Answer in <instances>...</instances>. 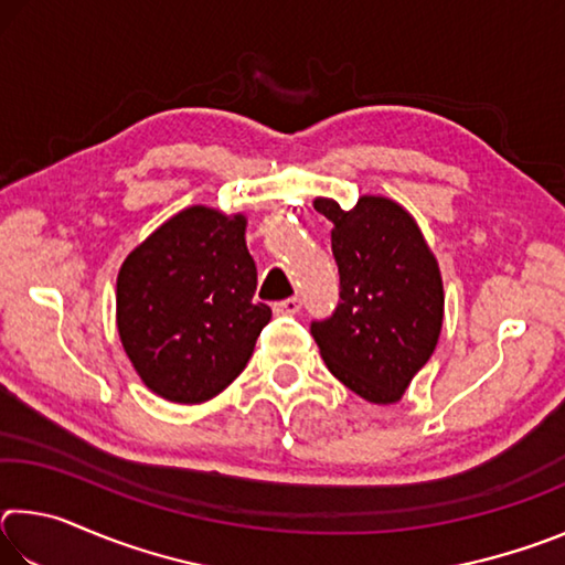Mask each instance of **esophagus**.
I'll return each instance as SVG.
<instances>
[{"label": "esophagus", "instance_id": "1", "mask_svg": "<svg viewBox=\"0 0 565 565\" xmlns=\"http://www.w3.org/2000/svg\"><path fill=\"white\" fill-rule=\"evenodd\" d=\"M299 309H301L299 296H291V299H284V301L274 303V311L281 313V317H291V313H299Z\"/></svg>", "mask_w": 565, "mask_h": 565}]
</instances>
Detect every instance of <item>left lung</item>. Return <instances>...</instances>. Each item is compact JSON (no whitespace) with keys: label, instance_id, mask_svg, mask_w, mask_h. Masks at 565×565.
Returning <instances> with one entry per match:
<instances>
[{"label":"left lung","instance_id":"left-lung-1","mask_svg":"<svg viewBox=\"0 0 565 565\" xmlns=\"http://www.w3.org/2000/svg\"><path fill=\"white\" fill-rule=\"evenodd\" d=\"M313 209L333 224L341 303L311 323L329 371L371 404H396L431 359L444 323L438 262L404 206L361 196L343 212L319 196Z\"/></svg>","mask_w":565,"mask_h":565}]
</instances>
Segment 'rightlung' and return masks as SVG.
Listing matches in <instances>:
<instances>
[{"instance_id": "right-lung-1", "label": "right lung", "mask_w": 565, "mask_h": 565, "mask_svg": "<svg viewBox=\"0 0 565 565\" xmlns=\"http://www.w3.org/2000/svg\"><path fill=\"white\" fill-rule=\"evenodd\" d=\"M246 216L189 206L124 259L117 329L134 371L157 396L202 404L232 384L271 321L254 303Z\"/></svg>"}]
</instances>
